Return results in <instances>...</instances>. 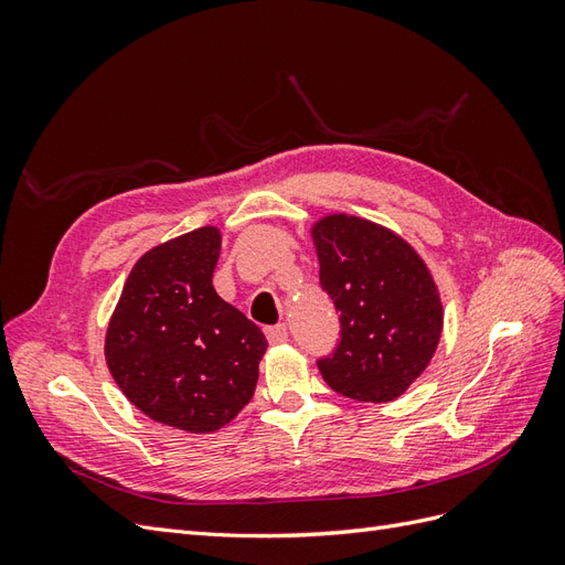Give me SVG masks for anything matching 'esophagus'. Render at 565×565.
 Instances as JSON below:
<instances>
[{
  "mask_svg": "<svg viewBox=\"0 0 565 565\" xmlns=\"http://www.w3.org/2000/svg\"><path fill=\"white\" fill-rule=\"evenodd\" d=\"M266 339L270 347H280L287 341V328L285 324H273V328H266Z\"/></svg>",
  "mask_w": 565,
  "mask_h": 565,
  "instance_id": "34e87169",
  "label": "esophagus"
}]
</instances>
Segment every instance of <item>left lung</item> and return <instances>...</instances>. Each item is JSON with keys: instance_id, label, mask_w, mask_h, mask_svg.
Here are the masks:
<instances>
[{"instance_id": "obj_1", "label": "left lung", "mask_w": 565, "mask_h": 565, "mask_svg": "<svg viewBox=\"0 0 565 565\" xmlns=\"http://www.w3.org/2000/svg\"><path fill=\"white\" fill-rule=\"evenodd\" d=\"M320 287L339 313V341L318 361L322 380L363 403H388L429 365L443 332L438 287L401 235L351 214L311 228Z\"/></svg>"}]
</instances>
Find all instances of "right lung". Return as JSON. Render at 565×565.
I'll return each mask as SVG.
<instances>
[{"label":"right lung","mask_w":565,"mask_h":565,"mask_svg":"<svg viewBox=\"0 0 565 565\" xmlns=\"http://www.w3.org/2000/svg\"><path fill=\"white\" fill-rule=\"evenodd\" d=\"M221 233L202 226L134 264L106 332V363L150 419L210 434L252 401L268 341L216 295Z\"/></svg>","instance_id":"add662e5"}]
</instances>
